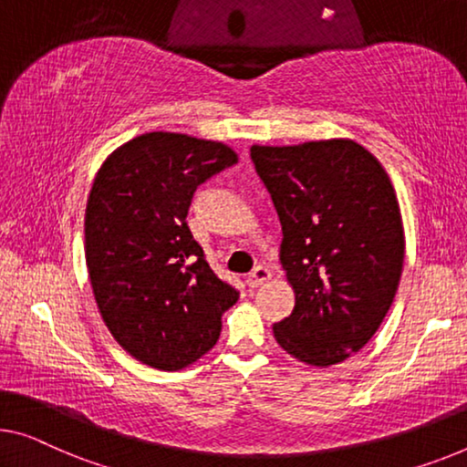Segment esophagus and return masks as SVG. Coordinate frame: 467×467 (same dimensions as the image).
Masks as SVG:
<instances>
[{"label":"esophagus","mask_w":467,"mask_h":467,"mask_svg":"<svg viewBox=\"0 0 467 467\" xmlns=\"http://www.w3.org/2000/svg\"><path fill=\"white\" fill-rule=\"evenodd\" d=\"M270 278V270L266 268V266H255L254 270H252V275L247 276V287H252V289H255V287H260V285H264Z\"/></svg>","instance_id":"34e87169"}]
</instances>
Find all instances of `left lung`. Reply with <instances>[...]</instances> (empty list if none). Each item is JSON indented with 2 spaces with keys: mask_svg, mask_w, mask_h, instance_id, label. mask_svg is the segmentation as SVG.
I'll return each mask as SVG.
<instances>
[{
  "mask_svg": "<svg viewBox=\"0 0 467 467\" xmlns=\"http://www.w3.org/2000/svg\"><path fill=\"white\" fill-rule=\"evenodd\" d=\"M283 228L294 312L273 331L312 367L342 363L379 329L405 260L399 199L378 159L348 138L252 146Z\"/></svg>",
  "mask_w": 467,
  "mask_h": 467,
  "instance_id": "left-lung-1",
  "label": "left lung"
}]
</instances>
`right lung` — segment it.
<instances>
[{
	"instance_id": "obj_1",
	"label": "right lung",
	"mask_w": 467,
	"mask_h": 467,
	"mask_svg": "<svg viewBox=\"0 0 467 467\" xmlns=\"http://www.w3.org/2000/svg\"><path fill=\"white\" fill-rule=\"evenodd\" d=\"M239 161L231 146L150 131L110 152L86 207V264L125 352L161 371L215 346L239 291L213 275L186 215L199 184Z\"/></svg>"
}]
</instances>
